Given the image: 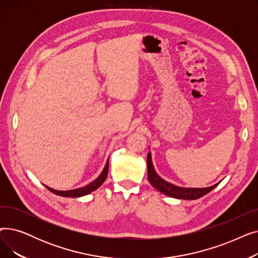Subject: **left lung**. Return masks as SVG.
I'll list each match as a JSON object with an SVG mask.
<instances>
[{
  "instance_id": "1",
  "label": "left lung",
  "mask_w": 258,
  "mask_h": 258,
  "mask_svg": "<svg viewBox=\"0 0 258 258\" xmlns=\"http://www.w3.org/2000/svg\"><path fill=\"white\" fill-rule=\"evenodd\" d=\"M147 178L150 183L160 192H162L165 196H168L174 199H181V200L200 199L203 196L210 192L212 189H214L220 184V183H216L210 187H205V188H185V187L173 185L165 181L164 179H162L156 172L153 161H152L151 152L147 155Z\"/></svg>"
}]
</instances>
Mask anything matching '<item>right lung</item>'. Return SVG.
I'll list each match as a JSON object with an SVG mask.
<instances>
[{
    "instance_id": "1",
    "label": "right lung",
    "mask_w": 258,
    "mask_h": 258,
    "mask_svg": "<svg viewBox=\"0 0 258 258\" xmlns=\"http://www.w3.org/2000/svg\"><path fill=\"white\" fill-rule=\"evenodd\" d=\"M107 172H108V159L105 163V166L103 168V170L101 171V173L99 174V177L95 179L93 182H91L90 184L80 187V188H76V189H72V190H56V189H53L49 186H46V188H48L51 192H53L54 195H57L60 197H64V198H79V197H84L87 196L89 194H91L92 191L96 190L97 188H99L102 183L105 181L106 177H107Z\"/></svg>"
}]
</instances>
